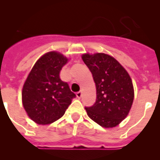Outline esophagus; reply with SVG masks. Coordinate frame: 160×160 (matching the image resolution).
Here are the masks:
<instances>
[{
  "label": "esophagus",
  "instance_id": "34e87169",
  "mask_svg": "<svg viewBox=\"0 0 160 160\" xmlns=\"http://www.w3.org/2000/svg\"><path fill=\"white\" fill-rule=\"evenodd\" d=\"M76 95H77V98H81L82 95V91H79V92H78L77 94H76Z\"/></svg>",
  "mask_w": 160,
  "mask_h": 160
}]
</instances>
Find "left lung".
Returning <instances> with one entry per match:
<instances>
[{
  "label": "left lung",
  "instance_id": "1",
  "mask_svg": "<svg viewBox=\"0 0 160 160\" xmlns=\"http://www.w3.org/2000/svg\"><path fill=\"white\" fill-rule=\"evenodd\" d=\"M82 58L92 73L96 86V102L85 108L87 114L102 128H114L127 118L132 106L135 92L131 76L107 53H86Z\"/></svg>",
  "mask_w": 160,
  "mask_h": 160
}]
</instances>
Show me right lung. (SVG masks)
<instances>
[{
  "mask_svg": "<svg viewBox=\"0 0 160 160\" xmlns=\"http://www.w3.org/2000/svg\"><path fill=\"white\" fill-rule=\"evenodd\" d=\"M68 62L60 52H48L29 72L22 87V100L28 116L36 123L47 125L59 119L75 98L59 75Z\"/></svg>",
  "mask_w": 160,
  "mask_h": 160,
  "instance_id": "add662e5",
  "label": "right lung"
}]
</instances>
